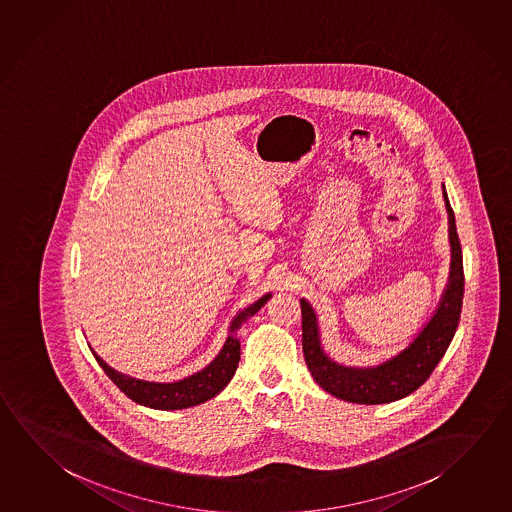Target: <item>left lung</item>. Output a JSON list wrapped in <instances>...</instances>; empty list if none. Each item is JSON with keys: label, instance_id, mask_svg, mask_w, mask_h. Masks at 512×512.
<instances>
[{"label": "left lung", "instance_id": "obj_1", "mask_svg": "<svg viewBox=\"0 0 512 512\" xmlns=\"http://www.w3.org/2000/svg\"><path fill=\"white\" fill-rule=\"evenodd\" d=\"M449 216L451 273L446 293L430 323L422 329L408 349L383 365L372 368L341 367L323 354L318 340L316 316L311 305L302 300V349L305 363L314 381L325 392L358 404L392 403L415 392L439 365L455 336L462 300H464V262L458 239L455 214L444 189Z\"/></svg>", "mask_w": 512, "mask_h": 512}]
</instances>
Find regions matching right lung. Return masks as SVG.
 Masks as SVG:
<instances>
[{"mask_svg": "<svg viewBox=\"0 0 512 512\" xmlns=\"http://www.w3.org/2000/svg\"><path fill=\"white\" fill-rule=\"evenodd\" d=\"M268 300L269 295L262 296L255 304L244 309L243 313L237 314L230 327V336L226 340L225 347L217 354V358L198 374L185 377L176 383H149L135 377L124 376L108 367L93 350L91 352L102 370L108 374L109 379L120 388V392H124L135 403L144 404L156 410H181V408L196 406L212 399L230 383L241 359V343L237 338V329L250 316L257 313Z\"/></svg>", "mask_w": 512, "mask_h": 512, "instance_id": "add662e5", "label": "right lung"}]
</instances>
